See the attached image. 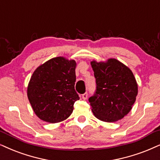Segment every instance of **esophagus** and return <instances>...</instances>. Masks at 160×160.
I'll return each mask as SVG.
<instances>
[{"label":"esophagus","mask_w":160,"mask_h":160,"mask_svg":"<svg viewBox=\"0 0 160 160\" xmlns=\"http://www.w3.org/2000/svg\"><path fill=\"white\" fill-rule=\"evenodd\" d=\"M88 92H85L82 95V99H84V100H86V99L88 98Z\"/></svg>","instance_id":"obj_1"}]
</instances>
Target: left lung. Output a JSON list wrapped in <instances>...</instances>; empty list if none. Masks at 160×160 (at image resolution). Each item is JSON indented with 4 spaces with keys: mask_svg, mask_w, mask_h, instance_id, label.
<instances>
[{
    "mask_svg": "<svg viewBox=\"0 0 160 160\" xmlns=\"http://www.w3.org/2000/svg\"><path fill=\"white\" fill-rule=\"evenodd\" d=\"M96 90L89 98L94 115L104 122H115L132 109L138 95V84L129 68L115 59L91 62Z\"/></svg>",
    "mask_w": 160,
    "mask_h": 160,
    "instance_id": "left-lung-1",
    "label": "left lung"
}]
</instances>
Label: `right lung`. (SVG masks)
Segmentation results:
<instances>
[{"label":"right lung","mask_w":160,"mask_h":160,"mask_svg":"<svg viewBox=\"0 0 160 160\" xmlns=\"http://www.w3.org/2000/svg\"><path fill=\"white\" fill-rule=\"evenodd\" d=\"M76 62L59 57L35 70L31 77L27 95L39 119L51 123L69 117L79 97L75 90Z\"/></svg>","instance_id":"1"}]
</instances>
